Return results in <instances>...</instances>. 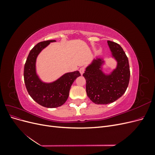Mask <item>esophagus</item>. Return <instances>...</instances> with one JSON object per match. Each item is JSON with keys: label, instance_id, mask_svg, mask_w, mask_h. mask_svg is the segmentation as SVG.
<instances>
[{"label": "esophagus", "instance_id": "esophagus-1", "mask_svg": "<svg viewBox=\"0 0 155 155\" xmlns=\"http://www.w3.org/2000/svg\"><path fill=\"white\" fill-rule=\"evenodd\" d=\"M85 68H84V67H81L80 68H79V72H80V74L82 75L84 73V72H85Z\"/></svg>", "mask_w": 155, "mask_h": 155}]
</instances>
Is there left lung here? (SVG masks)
<instances>
[{
  "label": "left lung",
  "instance_id": "1",
  "mask_svg": "<svg viewBox=\"0 0 155 155\" xmlns=\"http://www.w3.org/2000/svg\"><path fill=\"white\" fill-rule=\"evenodd\" d=\"M112 57L117 65L109 74L102 70L105 63L103 58L94 59L86 68L83 76L86 79V92L90 100L96 104H109L122 96L128 87L130 68L127 57L121 46L107 41Z\"/></svg>",
  "mask_w": 155,
  "mask_h": 155
}]
</instances>
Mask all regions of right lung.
Wrapping results in <instances>:
<instances>
[{
    "mask_svg": "<svg viewBox=\"0 0 155 155\" xmlns=\"http://www.w3.org/2000/svg\"><path fill=\"white\" fill-rule=\"evenodd\" d=\"M55 40L40 42L30 51L24 68V79L27 91L37 104L47 108L61 106L67 100L70 87L81 74L79 71L64 74L57 80L45 83L36 72V60L41 51Z\"/></svg>",
    "mask_w": 155,
    "mask_h": 155,
    "instance_id": "1",
    "label": "right lung"
}]
</instances>
